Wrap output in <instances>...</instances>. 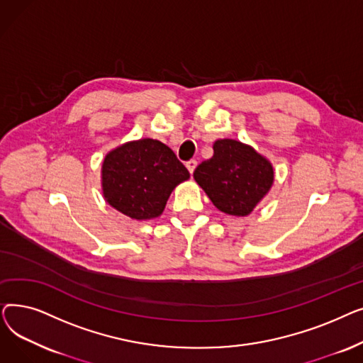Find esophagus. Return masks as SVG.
<instances>
[{
	"mask_svg": "<svg viewBox=\"0 0 363 363\" xmlns=\"http://www.w3.org/2000/svg\"><path fill=\"white\" fill-rule=\"evenodd\" d=\"M185 166H186V169L189 170V174L193 175V172H194V169H196V166H197V162H196V160H188V162L185 163Z\"/></svg>",
	"mask_w": 363,
	"mask_h": 363,
	"instance_id": "34e87169",
	"label": "esophagus"
}]
</instances>
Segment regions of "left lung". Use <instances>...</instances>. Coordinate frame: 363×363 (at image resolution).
I'll return each mask as SVG.
<instances>
[{"label": "left lung", "instance_id": "left-lung-1", "mask_svg": "<svg viewBox=\"0 0 363 363\" xmlns=\"http://www.w3.org/2000/svg\"><path fill=\"white\" fill-rule=\"evenodd\" d=\"M194 179L220 212L247 216L269 193L274 167L253 147L225 138L215 141L212 159L196 167Z\"/></svg>", "mask_w": 363, "mask_h": 363}]
</instances>
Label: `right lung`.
<instances>
[{"mask_svg":"<svg viewBox=\"0 0 363 363\" xmlns=\"http://www.w3.org/2000/svg\"><path fill=\"white\" fill-rule=\"evenodd\" d=\"M188 178L189 172L175 152L151 138L129 141L111 150L101 167L106 201L137 220L160 216L175 186Z\"/></svg>","mask_w":363,"mask_h":363,"instance_id":"add662e5","label":"right lung"}]
</instances>
